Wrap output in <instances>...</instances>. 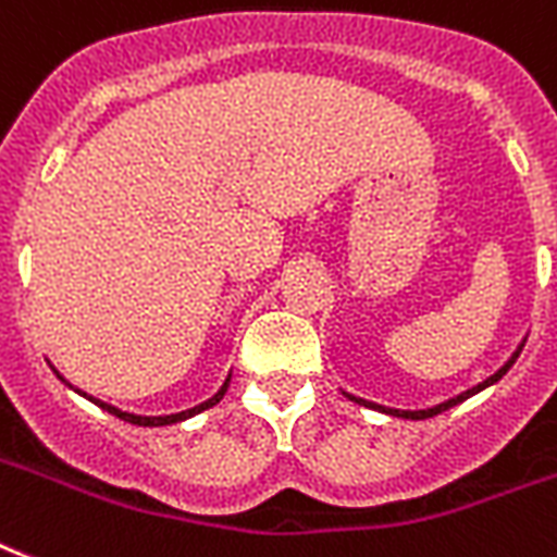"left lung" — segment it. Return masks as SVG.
<instances>
[{
	"label": "left lung",
	"mask_w": 557,
	"mask_h": 557,
	"mask_svg": "<svg viewBox=\"0 0 557 557\" xmlns=\"http://www.w3.org/2000/svg\"><path fill=\"white\" fill-rule=\"evenodd\" d=\"M523 345H527V336H523V339H520V345H518V348H515V354H511L509 359H506V362L500 364V368H497L495 373H492V376H486V380H483V382H478V385H474V388L462 391V394H457V397L446 399V403L431 405V408H417V411H403V408H388V405H380V403H371V399L354 397V394H348V391H342V394H345V397H348L350 403L364 405V408H373V411H380V413H388V417H403V420H425V417H434V413H440V411H448V408H451V405H457V403H462V399L474 397V394H480V391L488 388V385H495V382L500 380V376H504L506 371H509L511 364H515V359H518V356H520V350H523Z\"/></svg>",
	"instance_id": "left-lung-1"
}]
</instances>
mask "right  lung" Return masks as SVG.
Listing matches in <instances>:
<instances>
[{"label": "right lung", "mask_w": 557, "mask_h": 557, "mask_svg": "<svg viewBox=\"0 0 557 557\" xmlns=\"http://www.w3.org/2000/svg\"><path fill=\"white\" fill-rule=\"evenodd\" d=\"M53 373H57V376H60V371H53ZM230 376H233V373H230ZM230 376H226V380H224V385H221V388H218V394H215V397H209L207 403L195 405V408H186V411H177V413H163V417H146V413H128V411H123V408H117V405H109V403H102V399H97V397H88L86 391L74 388V385H71V382H65V376H60V380L65 382V385H69V388H74V391H77L79 397L91 399V403H95V405H100L102 411L114 413V417H120V420H123V422H132V425H144V429H160V425H175V422H184V420H189V417H195V413L207 411V408H212V405H218V403H221V399H224V394H226V388H230Z\"/></svg>", "instance_id": "add662e5"}]
</instances>
